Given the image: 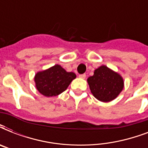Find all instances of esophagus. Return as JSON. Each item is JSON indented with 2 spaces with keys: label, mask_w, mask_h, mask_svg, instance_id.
Here are the masks:
<instances>
[{
  "label": "esophagus",
  "mask_w": 148,
  "mask_h": 148,
  "mask_svg": "<svg viewBox=\"0 0 148 148\" xmlns=\"http://www.w3.org/2000/svg\"><path fill=\"white\" fill-rule=\"evenodd\" d=\"M79 77H80V78L84 79V78H85V77H86V74H80V75H79Z\"/></svg>",
  "instance_id": "34e87169"
}]
</instances>
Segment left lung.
<instances>
[{"instance_id": "left-lung-1", "label": "left lung", "mask_w": 148, "mask_h": 148, "mask_svg": "<svg viewBox=\"0 0 148 148\" xmlns=\"http://www.w3.org/2000/svg\"><path fill=\"white\" fill-rule=\"evenodd\" d=\"M92 95L98 101L109 102L119 95L124 88V80L117 72L102 65L88 78Z\"/></svg>"}]
</instances>
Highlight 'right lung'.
Listing matches in <instances>:
<instances>
[{
  "mask_svg": "<svg viewBox=\"0 0 148 148\" xmlns=\"http://www.w3.org/2000/svg\"><path fill=\"white\" fill-rule=\"evenodd\" d=\"M76 78L73 72H67L60 65L38 72L34 77L36 88L46 97H54L64 92L71 81Z\"/></svg>",
  "mask_w": 148,
  "mask_h": 148,
  "instance_id": "add662e5",
  "label": "right lung"
}]
</instances>
